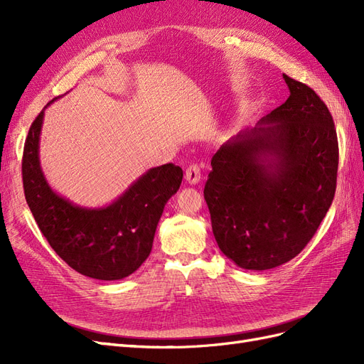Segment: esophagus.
<instances>
[{
  "label": "esophagus",
  "instance_id": "34e87169",
  "mask_svg": "<svg viewBox=\"0 0 364 364\" xmlns=\"http://www.w3.org/2000/svg\"><path fill=\"white\" fill-rule=\"evenodd\" d=\"M185 179H186V182L191 183V185L199 183V181H200V167H199V165L191 164L185 171Z\"/></svg>",
  "mask_w": 364,
  "mask_h": 364
}]
</instances>
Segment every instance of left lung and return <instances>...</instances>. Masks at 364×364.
<instances>
[{"mask_svg":"<svg viewBox=\"0 0 364 364\" xmlns=\"http://www.w3.org/2000/svg\"><path fill=\"white\" fill-rule=\"evenodd\" d=\"M284 80L290 97L217 150L203 190L220 250L247 270L299 255L336 194L333 117L310 86Z\"/></svg>","mask_w":364,"mask_h":364,"instance_id":"8db88e82","label":"left lung"}]
</instances>
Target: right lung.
<instances>
[{
  "label": "right lung",
  "mask_w": 364,
  "mask_h": 364,
  "mask_svg": "<svg viewBox=\"0 0 364 364\" xmlns=\"http://www.w3.org/2000/svg\"><path fill=\"white\" fill-rule=\"evenodd\" d=\"M42 121L43 111L30 126L23 155L26 200L41 232L80 274L102 281L129 277L150 255L164 206L181 186L182 168L174 164L150 168L105 208L73 205L43 178L39 164Z\"/></svg>",
  "instance_id": "right-lung-1"
}]
</instances>
